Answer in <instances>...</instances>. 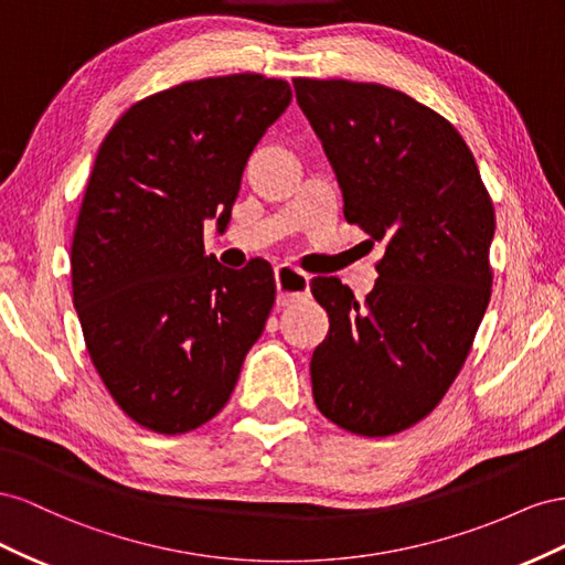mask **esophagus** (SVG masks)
<instances>
[{
    "mask_svg": "<svg viewBox=\"0 0 565 565\" xmlns=\"http://www.w3.org/2000/svg\"><path fill=\"white\" fill-rule=\"evenodd\" d=\"M274 279H277V302L279 305H291L296 300L310 298V277L305 271L291 267V265H279L274 269Z\"/></svg>",
    "mask_w": 565,
    "mask_h": 565,
    "instance_id": "1",
    "label": "esophagus"
}]
</instances>
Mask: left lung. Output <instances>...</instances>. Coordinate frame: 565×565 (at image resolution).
Here are the masks:
<instances>
[{"label": "left lung", "mask_w": 565, "mask_h": 565, "mask_svg": "<svg viewBox=\"0 0 565 565\" xmlns=\"http://www.w3.org/2000/svg\"><path fill=\"white\" fill-rule=\"evenodd\" d=\"M294 87L345 220L385 244L364 302L335 277L310 284L329 315L312 395L335 426L383 438L438 407L469 358L492 294V199L455 125L412 96L350 79Z\"/></svg>", "instance_id": "obj_1"}]
</instances>
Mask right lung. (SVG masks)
<instances>
[{"label": "right lung", "mask_w": 565, "mask_h": 565, "mask_svg": "<svg viewBox=\"0 0 565 565\" xmlns=\"http://www.w3.org/2000/svg\"><path fill=\"white\" fill-rule=\"evenodd\" d=\"M288 104L286 79H193L127 108L96 153L71 248L73 305L94 369L143 428L211 422L265 329L269 263L220 265L203 222H230L255 143Z\"/></svg>", "instance_id": "add662e5"}]
</instances>
